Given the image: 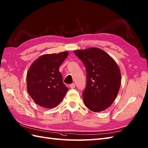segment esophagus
<instances>
[{"instance_id":"34e87169","label":"esophagus","mask_w":148,"mask_h":148,"mask_svg":"<svg viewBox=\"0 0 148 148\" xmlns=\"http://www.w3.org/2000/svg\"><path fill=\"white\" fill-rule=\"evenodd\" d=\"M75 84L74 83H72V84H71L70 85H69V87L71 88V89H74V88H75Z\"/></svg>"}]
</instances>
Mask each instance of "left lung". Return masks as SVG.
I'll list each match as a JSON object with an SVG mask.
<instances>
[{"label":"left lung","instance_id":"8db88e82","mask_svg":"<svg viewBox=\"0 0 148 148\" xmlns=\"http://www.w3.org/2000/svg\"><path fill=\"white\" fill-rule=\"evenodd\" d=\"M86 70V86L82 93L86 106L103 111L114 101L121 87V74L115 61L98 48L75 50Z\"/></svg>","mask_w":148,"mask_h":148}]
</instances>
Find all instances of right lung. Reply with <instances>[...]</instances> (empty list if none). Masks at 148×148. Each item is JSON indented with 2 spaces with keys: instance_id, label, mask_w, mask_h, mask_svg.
<instances>
[{
  "instance_id": "right-lung-1",
  "label": "right lung",
  "mask_w": 148,
  "mask_h": 148,
  "mask_svg": "<svg viewBox=\"0 0 148 148\" xmlns=\"http://www.w3.org/2000/svg\"><path fill=\"white\" fill-rule=\"evenodd\" d=\"M68 54L64 51L43 55L30 66L26 75L27 90L37 105L51 108L63 99L68 88L63 83L59 67Z\"/></svg>"
}]
</instances>
